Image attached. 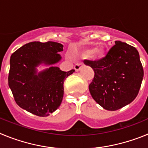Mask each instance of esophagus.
<instances>
[{
  "label": "esophagus",
  "mask_w": 148,
  "mask_h": 148,
  "mask_svg": "<svg viewBox=\"0 0 148 148\" xmlns=\"http://www.w3.org/2000/svg\"><path fill=\"white\" fill-rule=\"evenodd\" d=\"M82 65H83V63H76L75 66H74V69L75 70V71H78V70H80L81 67L82 66Z\"/></svg>",
  "instance_id": "34e87169"
}]
</instances>
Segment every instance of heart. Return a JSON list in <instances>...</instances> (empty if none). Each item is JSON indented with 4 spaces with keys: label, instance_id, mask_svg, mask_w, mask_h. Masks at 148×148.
<instances>
[{
    "label": "heart",
    "instance_id": "heart-1",
    "mask_svg": "<svg viewBox=\"0 0 148 148\" xmlns=\"http://www.w3.org/2000/svg\"><path fill=\"white\" fill-rule=\"evenodd\" d=\"M85 54L87 56H92H92H94V57L102 58L103 56H104V52L101 49H97L95 50V48H90V49H88L87 50H86Z\"/></svg>",
    "mask_w": 148,
    "mask_h": 148
}]
</instances>
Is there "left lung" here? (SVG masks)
<instances>
[{"instance_id": "1", "label": "left lung", "mask_w": 148, "mask_h": 148, "mask_svg": "<svg viewBox=\"0 0 148 148\" xmlns=\"http://www.w3.org/2000/svg\"><path fill=\"white\" fill-rule=\"evenodd\" d=\"M115 44L104 58L96 61H84L95 73L89 85L92 99L104 109L112 111L136 99L144 76L137 49L119 40Z\"/></svg>"}]
</instances>
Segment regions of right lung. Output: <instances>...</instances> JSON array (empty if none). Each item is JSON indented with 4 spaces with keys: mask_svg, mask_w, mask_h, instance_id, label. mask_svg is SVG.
Here are the masks:
<instances>
[{
    "mask_svg": "<svg viewBox=\"0 0 148 148\" xmlns=\"http://www.w3.org/2000/svg\"><path fill=\"white\" fill-rule=\"evenodd\" d=\"M64 46L53 41H33L22 46L10 58L8 82L15 102L38 116H49L59 108L64 95V82L75 70L61 71L51 66L36 75L40 63L54 64L61 60L58 53Z\"/></svg>",
    "mask_w": 148,
    "mask_h": 148,
    "instance_id": "right-lung-1",
    "label": "right lung"
}]
</instances>
